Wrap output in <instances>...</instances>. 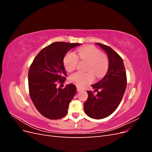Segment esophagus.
I'll return each instance as SVG.
<instances>
[{
	"mask_svg": "<svg viewBox=\"0 0 152 152\" xmlns=\"http://www.w3.org/2000/svg\"><path fill=\"white\" fill-rule=\"evenodd\" d=\"M83 89H82V88H80V87H77V91L79 92V91H82Z\"/></svg>",
	"mask_w": 152,
	"mask_h": 152,
	"instance_id": "obj_1",
	"label": "esophagus"
}]
</instances>
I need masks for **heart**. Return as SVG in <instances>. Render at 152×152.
<instances>
[{
	"instance_id": "obj_1",
	"label": "heart",
	"mask_w": 152,
	"mask_h": 152,
	"mask_svg": "<svg viewBox=\"0 0 152 152\" xmlns=\"http://www.w3.org/2000/svg\"><path fill=\"white\" fill-rule=\"evenodd\" d=\"M78 55L80 59L89 63L87 70L90 71L83 73L75 72L69 77V80L77 86L83 87L93 82L94 79V74L96 77L101 78L107 73L108 68V59L104 54H102L98 48L93 45L82 47L78 50ZM79 58L73 53H67L63 59V65L68 72H72L75 69ZM93 72H92L90 71Z\"/></svg>"
}]
</instances>
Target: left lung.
Instances as JSON below:
<instances>
[{
	"label": "left lung",
	"mask_w": 152,
	"mask_h": 152,
	"mask_svg": "<svg viewBox=\"0 0 152 152\" xmlns=\"http://www.w3.org/2000/svg\"><path fill=\"white\" fill-rule=\"evenodd\" d=\"M96 44L107 53L108 69L102 80L91 85L96 92L99 90L97 94L87 91L88 98L84 109L87 116L102 119L110 115L118 107L126 89L127 77L122 58L110 47L100 43Z\"/></svg>",
	"instance_id": "obj_1"
}]
</instances>
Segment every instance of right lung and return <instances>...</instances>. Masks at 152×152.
<instances>
[{"label":"right lung","instance_id":"1","mask_svg":"<svg viewBox=\"0 0 152 152\" xmlns=\"http://www.w3.org/2000/svg\"><path fill=\"white\" fill-rule=\"evenodd\" d=\"M78 43L56 42L45 47L34 59L28 71L30 98L43 116L56 120L65 117L77 88L70 84L57 88V83L66 80L67 74L63 59L69 50L80 45Z\"/></svg>","mask_w":152,"mask_h":152}]
</instances>
